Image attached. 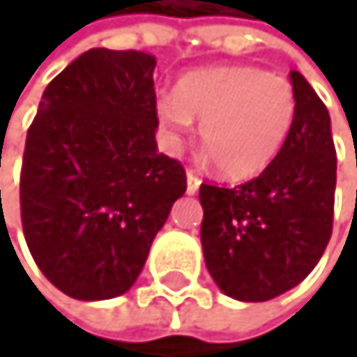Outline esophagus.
I'll list each match as a JSON object with an SVG mask.
<instances>
[{
	"mask_svg": "<svg viewBox=\"0 0 357 357\" xmlns=\"http://www.w3.org/2000/svg\"><path fill=\"white\" fill-rule=\"evenodd\" d=\"M201 186V180H199V175H195L192 171L186 173V192L188 195H195Z\"/></svg>",
	"mask_w": 357,
	"mask_h": 357,
	"instance_id": "1",
	"label": "esophagus"
}]
</instances>
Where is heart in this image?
I'll return each mask as SVG.
<instances>
[{"label": "heart", "instance_id": "1", "mask_svg": "<svg viewBox=\"0 0 357 357\" xmlns=\"http://www.w3.org/2000/svg\"><path fill=\"white\" fill-rule=\"evenodd\" d=\"M160 126L173 141L201 121V145L231 180L261 173L280 152L296 119L291 83L259 68L220 66L186 73L175 93L156 102Z\"/></svg>", "mask_w": 357, "mask_h": 357}]
</instances>
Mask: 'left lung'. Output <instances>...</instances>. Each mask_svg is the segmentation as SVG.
Listing matches in <instances>:
<instances>
[{
  "label": "left lung",
  "instance_id": "1",
  "mask_svg": "<svg viewBox=\"0 0 357 357\" xmlns=\"http://www.w3.org/2000/svg\"><path fill=\"white\" fill-rule=\"evenodd\" d=\"M289 79L296 119L276 158L242 186L199 188L205 266L218 289L240 302H266L294 289L332 236L336 152L330 113L298 70Z\"/></svg>",
  "mask_w": 357,
  "mask_h": 357
}]
</instances>
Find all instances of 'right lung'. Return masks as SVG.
<instances>
[{"label": "right lung", "mask_w": 357, "mask_h": 357, "mask_svg": "<svg viewBox=\"0 0 357 357\" xmlns=\"http://www.w3.org/2000/svg\"><path fill=\"white\" fill-rule=\"evenodd\" d=\"M154 55L89 49L45 89L27 130L21 220L43 274L75 300L126 294L186 192L158 154Z\"/></svg>", "instance_id": "1"}]
</instances>
